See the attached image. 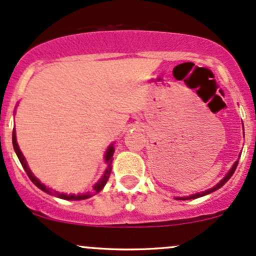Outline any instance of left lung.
Listing matches in <instances>:
<instances>
[{"label":"left lung","mask_w":256,"mask_h":256,"mask_svg":"<svg viewBox=\"0 0 256 256\" xmlns=\"http://www.w3.org/2000/svg\"><path fill=\"white\" fill-rule=\"evenodd\" d=\"M244 129V128H243ZM244 132V130H243ZM239 158H240V155H239ZM237 164H238V160L234 162V164H233V166L230 167V171H228L227 173H226V176H224V178H222L221 180H220L218 183L216 184V186H214L212 188H210V189H208V190H205V192H202V193H195V194H192V195H189V196H176L174 199H177V200H189V199H196V198H202V196H204V195H208V194H210V193H212V192H215V190H217V189H220L221 188L222 186H224V183H227V180H230V177H232L233 176V173H234V171H236V168H237Z\"/></svg>","instance_id":"8db88e82"}]
</instances>
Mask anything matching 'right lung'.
I'll return each instance as SVG.
<instances>
[{
  "label": "right lung",
  "mask_w": 256,
  "mask_h": 256,
  "mask_svg": "<svg viewBox=\"0 0 256 256\" xmlns=\"http://www.w3.org/2000/svg\"><path fill=\"white\" fill-rule=\"evenodd\" d=\"M12 142H13V148H14V151L16 154H17L19 161H20L22 166H23V168L26 170V174L29 176L30 180H32V183L35 184V186H38V188L41 189L42 192H45V193L48 194H51V195H54V196L60 198V199H64V200H84V199H88V198L92 196V195L100 193L101 190L104 189V186H106L107 180H108L110 178V174H111V170H112V161H114V144H110V146L107 148L106 152H105V156H104V160H105L107 167L105 170V172H104V174L101 176L100 180H98L94 184V186H92V192L90 193V192H88V193H83V194H66V193H58V192H54L52 190L51 188H48V186H46L45 184L41 183L39 180H38L36 177H35L34 174H32V172L30 171L29 166H28V162H26V158H24V155L22 154L20 149H19V145L17 142V136H16V129L13 128V134H12Z\"/></svg>",
  "instance_id": "right-lung-1"
}]
</instances>
